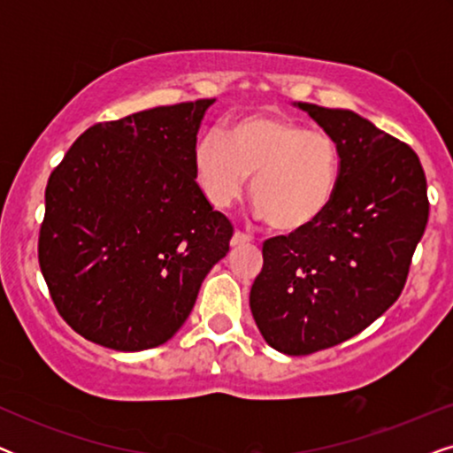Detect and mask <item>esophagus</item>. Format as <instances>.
Masks as SVG:
<instances>
[{"label": "esophagus", "instance_id": "34e87169", "mask_svg": "<svg viewBox=\"0 0 453 453\" xmlns=\"http://www.w3.org/2000/svg\"><path fill=\"white\" fill-rule=\"evenodd\" d=\"M245 243H251V237H250V234L239 233V231L233 234V239H231V245H233V247H239V245H245Z\"/></svg>", "mask_w": 453, "mask_h": 453}]
</instances>
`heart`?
Wrapping results in <instances>:
<instances>
[{
    "instance_id": "b5f03b06",
    "label": "heart",
    "mask_w": 453,
    "mask_h": 453,
    "mask_svg": "<svg viewBox=\"0 0 453 453\" xmlns=\"http://www.w3.org/2000/svg\"><path fill=\"white\" fill-rule=\"evenodd\" d=\"M197 183L212 206L243 197L251 178L256 212L278 231L318 222L336 194L340 152L324 129H305L288 117L250 113L208 134L194 150Z\"/></svg>"
}]
</instances>
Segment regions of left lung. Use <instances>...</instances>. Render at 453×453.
Here are the masks:
<instances>
[{
  "instance_id": "obj_1",
  "label": "left lung",
  "mask_w": 453,
  "mask_h": 453,
  "mask_svg": "<svg viewBox=\"0 0 453 453\" xmlns=\"http://www.w3.org/2000/svg\"><path fill=\"white\" fill-rule=\"evenodd\" d=\"M295 107L336 140V194L318 222L265 241L250 307L272 349L301 357L357 336L394 305L429 200L423 166L404 142L355 111Z\"/></svg>"
}]
</instances>
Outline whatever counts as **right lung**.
<instances>
[{"instance_id":"add662e5","label":"right lung","mask_w":453,"mask_h":453,"mask_svg":"<svg viewBox=\"0 0 453 453\" xmlns=\"http://www.w3.org/2000/svg\"><path fill=\"white\" fill-rule=\"evenodd\" d=\"M214 98L96 123L45 189L39 264L72 330L121 352L175 336L233 226L196 183L197 129Z\"/></svg>"}]
</instances>
